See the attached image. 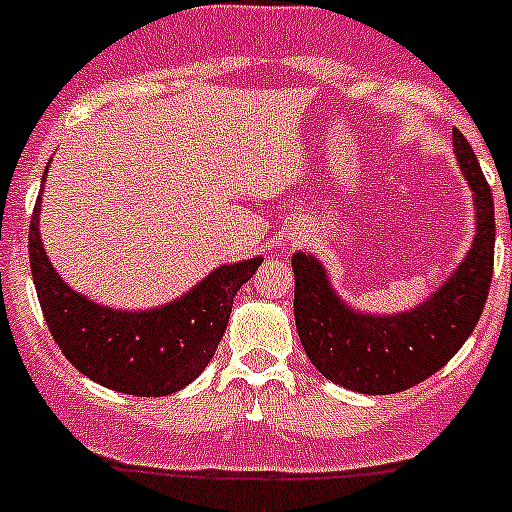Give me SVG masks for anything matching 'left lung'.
<instances>
[{
    "instance_id": "8db88e82",
    "label": "left lung",
    "mask_w": 512,
    "mask_h": 512,
    "mask_svg": "<svg viewBox=\"0 0 512 512\" xmlns=\"http://www.w3.org/2000/svg\"><path fill=\"white\" fill-rule=\"evenodd\" d=\"M457 161L475 199L477 234L450 280L417 308L371 315L348 308L331 288L318 257L295 252V326L313 366L358 394H396L442 369L475 331L495 262L493 191L460 131H452Z\"/></svg>"
}]
</instances>
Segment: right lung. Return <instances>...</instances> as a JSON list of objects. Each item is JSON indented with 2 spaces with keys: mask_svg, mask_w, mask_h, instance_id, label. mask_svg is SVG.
<instances>
[{
  "mask_svg": "<svg viewBox=\"0 0 512 512\" xmlns=\"http://www.w3.org/2000/svg\"><path fill=\"white\" fill-rule=\"evenodd\" d=\"M260 265L250 257L217 267L161 308L113 310L60 280L40 240V199L32 212L30 267L47 328L80 374L121 394L166 396L197 379L222 341L234 295Z\"/></svg>",
  "mask_w": 512,
  "mask_h": 512,
  "instance_id": "right-lung-1",
  "label": "right lung"
}]
</instances>
